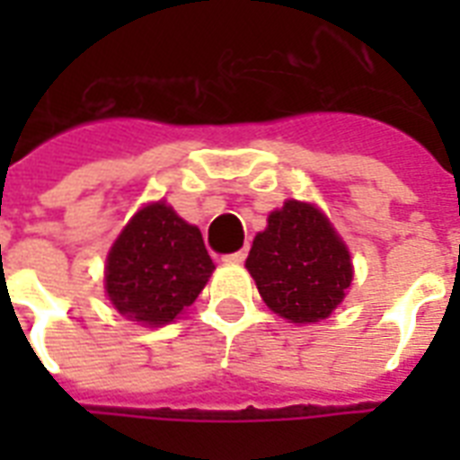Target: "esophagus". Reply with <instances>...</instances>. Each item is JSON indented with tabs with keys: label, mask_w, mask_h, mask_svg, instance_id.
Wrapping results in <instances>:
<instances>
[{
	"label": "esophagus",
	"mask_w": 460,
	"mask_h": 460,
	"mask_svg": "<svg viewBox=\"0 0 460 460\" xmlns=\"http://www.w3.org/2000/svg\"><path fill=\"white\" fill-rule=\"evenodd\" d=\"M245 255H248V248H241V251L236 252H229V255H224V262H229V265H241L245 260Z\"/></svg>",
	"instance_id": "obj_1"
}]
</instances>
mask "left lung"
Segmentation results:
<instances>
[{
	"instance_id": "left-lung-1",
	"label": "left lung",
	"mask_w": 460,
	"mask_h": 460,
	"mask_svg": "<svg viewBox=\"0 0 460 460\" xmlns=\"http://www.w3.org/2000/svg\"><path fill=\"white\" fill-rule=\"evenodd\" d=\"M245 267L267 307L301 324L329 317L353 279L349 251L327 217L296 200L270 215Z\"/></svg>"
}]
</instances>
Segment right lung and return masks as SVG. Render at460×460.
I'll use <instances>...</instances> for the list:
<instances>
[{
  "mask_svg": "<svg viewBox=\"0 0 460 460\" xmlns=\"http://www.w3.org/2000/svg\"><path fill=\"white\" fill-rule=\"evenodd\" d=\"M215 265L202 234L164 202L133 217L107 258V294L133 322L166 324L198 298Z\"/></svg>",
  "mask_w": 460,
  "mask_h": 460,
  "instance_id": "right-lung-1",
  "label": "right lung"
}]
</instances>
